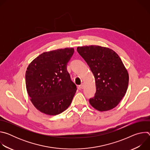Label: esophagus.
I'll use <instances>...</instances> for the list:
<instances>
[{
	"label": "esophagus",
	"mask_w": 150,
	"mask_h": 150,
	"mask_svg": "<svg viewBox=\"0 0 150 150\" xmlns=\"http://www.w3.org/2000/svg\"><path fill=\"white\" fill-rule=\"evenodd\" d=\"M79 88H80L81 89H83V83L79 85Z\"/></svg>",
	"instance_id": "1"
}]
</instances>
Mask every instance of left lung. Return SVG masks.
Instances as JSON below:
<instances>
[{"label":"left lung","instance_id":"obj_1","mask_svg":"<svg viewBox=\"0 0 150 150\" xmlns=\"http://www.w3.org/2000/svg\"><path fill=\"white\" fill-rule=\"evenodd\" d=\"M77 51L95 78L96 93L89 100L90 104L100 112L113 109L125 96L129 82L121 59L113 50L100 46L78 47Z\"/></svg>","mask_w":150,"mask_h":150}]
</instances>
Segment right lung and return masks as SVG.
<instances>
[{
    "instance_id": "right-lung-1",
    "label": "right lung",
    "mask_w": 150,
    "mask_h": 150,
    "mask_svg": "<svg viewBox=\"0 0 150 150\" xmlns=\"http://www.w3.org/2000/svg\"><path fill=\"white\" fill-rule=\"evenodd\" d=\"M74 48L44 52L28 65L26 88L35 108L46 115L54 116L67 110L76 91L67 71V63Z\"/></svg>"
}]
</instances>
